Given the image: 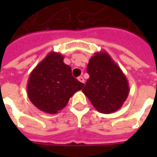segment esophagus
<instances>
[{
    "label": "esophagus",
    "mask_w": 157,
    "mask_h": 157,
    "mask_svg": "<svg viewBox=\"0 0 157 157\" xmlns=\"http://www.w3.org/2000/svg\"><path fill=\"white\" fill-rule=\"evenodd\" d=\"M78 81H79V82H82V83H84V82H85V80H84V78H83L82 76H79Z\"/></svg>",
    "instance_id": "esophagus-1"
}]
</instances>
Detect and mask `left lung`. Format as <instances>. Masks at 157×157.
Listing matches in <instances>:
<instances>
[{"label":"left lung","instance_id":"1","mask_svg":"<svg viewBox=\"0 0 157 157\" xmlns=\"http://www.w3.org/2000/svg\"><path fill=\"white\" fill-rule=\"evenodd\" d=\"M86 71L90 75L82 92L102 113H112L121 108L129 92L128 80L107 52L94 54Z\"/></svg>","mask_w":157,"mask_h":157}]
</instances>
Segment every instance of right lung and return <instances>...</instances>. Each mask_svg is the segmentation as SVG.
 Here are the masks:
<instances>
[{"mask_svg":"<svg viewBox=\"0 0 157 157\" xmlns=\"http://www.w3.org/2000/svg\"><path fill=\"white\" fill-rule=\"evenodd\" d=\"M64 56L50 52L33 70L27 91L30 101L43 112L55 114L67 105L69 99L84 84L72 76L71 68L65 65Z\"/></svg>","mask_w":157,"mask_h":157,"instance_id":"right-lung-1","label":"right lung"}]
</instances>
